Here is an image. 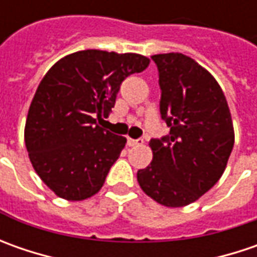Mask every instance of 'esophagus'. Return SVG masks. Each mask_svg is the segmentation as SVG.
Wrapping results in <instances>:
<instances>
[{
	"label": "esophagus",
	"instance_id": "esophagus-1",
	"mask_svg": "<svg viewBox=\"0 0 257 257\" xmlns=\"http://www.w3.org/2000/svg\"><path fill=\"white\" fill-rule=\"evenodd\" d=\"M127 144H128L130 147L140 146V144H143V139H137V140H134V139H127Z\"/></svg>",
	"mask_w": 257,
	"mask_h": 257
}]
</instances>
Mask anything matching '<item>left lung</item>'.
<instances>
[{"label": "left lung", "mask_w": 257, "mask_h": 257, "mask_svg": "<svg viewBox=\"0 0 257 257\" xmlns=\"http://www.w3.org/2000/svg\"><path fill=\"white\" fill-rule=\"evenodd\" d=\"M162 90L160 114L169 136L152 139L153 160L137 172L143 192L166 207H183L209 192L234 144L230 110L219 83L180 53L152 57Z\"/></svg>", "instance_id": "8db88e82"}]
</instances>
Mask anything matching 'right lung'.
I'll return each mask as SVG.
<instances>
[{
  "label": "right lung",
  "instance_id": "right-lung-1",
  "mask_svg": "<svg viewBox=\"0 0 257 257\" xmlns=\"http://www.w3.org/2000/svg\"><path fill=\"white\" fill-rule=\"evenodd\" d=\"M149 63L134 53L84 50L47 71L30 105L24 139L34 170L58 197L78 202L103 187L127 140L97 118L108 117L125 77Z\"/></svg>",
  "mask_w": 257,
  "mask_h": 257
}]
</instances>
